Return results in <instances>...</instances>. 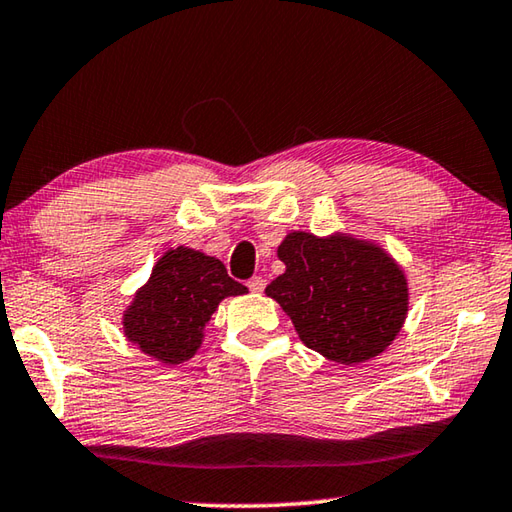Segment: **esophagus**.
<instances>
[{
	"label": "esophagus",
	"instance_id": "34e87169",
	"mask_svg": "<svg viewBox=\"0 0 512 512\" xmlns=\"http://www.w3.org/2000/svg\"><path fill=\"white\" fill-rule=\"evenodd\" d=\"M246 284H248V289L253 291V293H262L264 287H266V280H264V277H259V275H253Z\"/></svg>",
	"mask_w": 512,
	"mask_h": 512
}]
</instances>
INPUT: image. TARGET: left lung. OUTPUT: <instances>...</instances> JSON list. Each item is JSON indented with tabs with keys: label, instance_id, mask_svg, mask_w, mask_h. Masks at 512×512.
<instances>
[{
	"label": "left lung",
	"instance_id": "1",
	"mask_svg": "<svg viewBox=\"0 0 512 512\" xmlns=\"http://www.w3.org/2000/svg\"><path fill=\"white\" fill-rule=\"evenodd\" d=\"M287 271L266 287L300 341L336 363H361L395 341L409 287L391 255L348 235L289 232L277 248Z\"/></svg>",
	"mask_w": 512,
	"mask_h": 512
}]
</instances>
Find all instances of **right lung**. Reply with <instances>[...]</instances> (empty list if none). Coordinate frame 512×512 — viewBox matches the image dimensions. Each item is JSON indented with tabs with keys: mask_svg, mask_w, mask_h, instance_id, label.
Listing matches in <instances>:
<instances>
[{
	"mask_svg": "<svg viewBox=\"0 0 512 512\" xmlns=\"http://www.w3.org/2000/svg\"><path fill=\"white\" fill-rule=\"evenodd\" d=\"M246 291L216 257L178 246L158 259L149 282L135 293L124 311V334L144 354L176 366L201 348L219 302Z\"/></svg>",
	"mask_w": 512,
	"mask_h": 512,
	"instance_id": "add662e5",
	"label": "right lung"
}]
</instances>
